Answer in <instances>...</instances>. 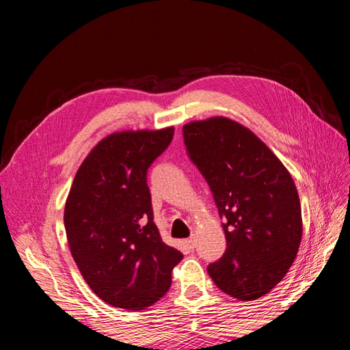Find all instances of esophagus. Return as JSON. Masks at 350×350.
<instances>
[{"label":"esophagus","instance_id":"1","mask_svg":"<svg viewBox=\"0 0 350 350\" xmlns=\"http://www.w3.org/2000/svg\"><path fill=\"white\" fill-rule=\"evenodd\" d=\"M196 243H197V239L196 237H191L184 241V245L188 248V250H194L196 248Z\"/></svg>","mask_w":350,"mask_h":350}]
</instances>
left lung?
Listing matches in <instances>:
<instances>
[{
    "label": "left lung",
    "mask_w": 350,
    "mask_h": 350,
    "mask_svg": "<svg viewBox=\"0 0 350 350\" xmlns=\"http://www.w3.org/2000/svg\"><path fill=\"white\" fill-rule=\"evenodd\" d=\"M191 162L204 176L226 237L208 264L217 288L241 301L269 293L289 271L302 238L299 196L288 169L258 137L225 116L184 125Z\"/></svg>",
    "instance_id": "obj_1"
}]
</instances>
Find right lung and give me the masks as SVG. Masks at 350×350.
<instances>
[{
  "instance_id": "1",
  "label": "right lung",
  "mask_w": 350,
  "mask_h": 350,
  "mask_svg": "<svg viewBox=\"0 0 350 350\" xmlns=\"http://www.w3.org/2000/svg\"><path fill=\"white\" fill-rule=\"evenodd\" d=\"M172 137V126L108 135L84 159L66 201L71 256L90 289L116 308L157 302L184 257L162 241L147 187V171Z\"/></svg>"
}]
</instances>
